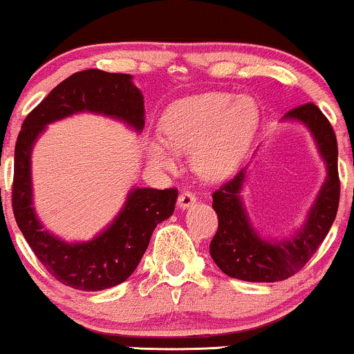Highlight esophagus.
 Returning <instances> with one entry per match:
<instances>
[{
  "label": "esophagus",
  "instance_id": "esophagus-1",
  "mask_svg": "<svg viewBox=\"0 0 354 354\" xmlns=\"http://www.w3.org/2000/svg\"><path fill=\"white\" fill-rule=\"evenodd\" d=\"M194 203H196V194L191 193V191H183L180 198H178V205H180V208L183 209L189 208V206H193Z\"/></svg>",
  "mask_w": 354,
  "mask_h": 354
}]
</instances>
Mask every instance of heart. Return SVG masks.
<instances>
[{
  "label": "heart",
  "instance_id": "heart-1",
  "mask_svg": "<svg viewBox=\"0 0 354 354\" xmlns=\"http://www.w3.org/2000/svg\"><path fill=\"white\" fill-rule=\"evenodd\" d=\"M258 109L250 96L209 91L171 104L160 121L163 141H146L151 165L176 169L174 151H191V165L206 178L223 176L236 165L251 138Z\"/></svg>",
  "mask_w": 354,
  "mask_h": 354
}]
</instances>
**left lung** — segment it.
Instances as JSON below:
<instances>
[{"instance_id":"8db88e82","label":"left lung","mask_w":354,"mask_h":354,"mask_svg":"<svg viewBox=\"0 0 354 354\" xmlns=\"http://www.w3.org/2000/svg\"><path fill=\"white\" fill-rule=\"evenodd\" d=\"M284 118L308 126L326 163V181L304 228L286 241L274 243L259 238L246 216L239 200L245 171H239L214 191L213 209L218 214V231L211 239L209 254L219 270L231 278L273 283L296 274L316 253L338 213V143L331 123L313 103L290 109Z\"/></svg>"}]
</instances>
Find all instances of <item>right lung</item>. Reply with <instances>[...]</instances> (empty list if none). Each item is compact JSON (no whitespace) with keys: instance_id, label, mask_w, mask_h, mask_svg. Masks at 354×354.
Wrapping results in <instances>:
<instances>
[{"instance_id":"add662e5","label":"right lung","mask_w":354,"mask_h":354,"mask_svg":"<svg viewBox=\"0 0 354 354\" xmlns=\"http://www.w3.org/2000/svg\"><path fill=\"white\" fill-rule=\"evenodd\" d=\"M80 111L118 118L141 131L143 95L131 76L101 70L71 75L24 118L15 146L11 205L36 258L53 278L81 291H101L123 283L140 265L158 223L173 214L178 189L135 188L111 226L88 243H68L43 230L31 206V148L44 126Z\"/></svg>"}]
</instances>
